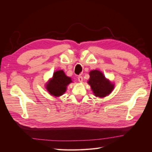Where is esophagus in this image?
Instances as JSON below:
<instances>
[{"label": "esophagus", "instance_id": "obj_1", "mask_svg": "<svg viewBox=\"0 0 152 152\" xmlns=\"http://www.w3.org/2000/svg\"><path fill=\"white\" fill-rule=\"evenodd\" d=\"M78 80H79V82H82V81H83V77H82V76H79L78 77Z\"/></svg>", "mask_w": 152, "mask_h": 152}]
</instances>
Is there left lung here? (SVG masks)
Returning a JSON list of instances; mask_svg holds the SVG:
<instances>
[{"label": "left lung", "instance_id": "obj_1", "mask_svg": "<svg viewBox=\"0 0 152 152\" xmlns=\"http://www.w3.org/2000/svg\"><path fill=\"white\" fill-rule=\"evenodd\" d=\"M89 75L90 77L87 83L91 86V90L96 97L104 98L114 89V84L107 79L101 71L92 70L89 72Z\"/></svg>", "mask_w": 152, "mask_h": 152}]
</instances>
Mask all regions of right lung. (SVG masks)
<instances>
[{"mask_svg": "<svg viewBox=\"0 0 152 152\" xmlns=\"http://www.w3.org/2000/svg\"><path fill=\"white\" fill-rule=\"evenodd\" d=\"M72 82L71 78L66 76L63 70H59L54 72L53 77L45 84V89L50 95L57 98L65 94L67 86Z\"/></svg>", "mask_w": 152, "mask_h": 152, "instance_id": "obj_1", "label": "right lung"}]
</instances>
